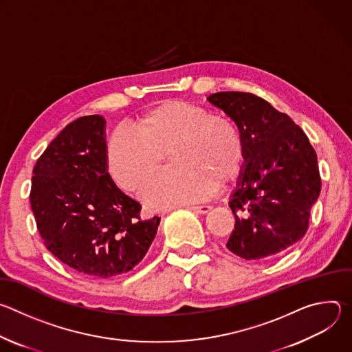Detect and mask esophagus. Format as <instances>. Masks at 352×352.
Returning <instances> with one entry per match:
<instances>
[{"mask_svg":"<svg viewBox=\"0 0 352 352\" xmlns=\"http://www.w3.org/2000/svg\"><path fill=\"white\" fill-rule=\"evenodd\" d=\"M188 209H189V210H193L195 213H199V214H206V213L210 212L212 208L202 205V206H188Z\"/></svg>","mask_w":352,"mask_h":352,"instance_id":"obj_1","label":"esophagus"}]
</instances>
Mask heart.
<instances>
[{"mask_svg": "<svg viewBox=\"0 0 352 352\" xmlns=\"http://www.w3.org/2000/svg\"><path fill=\"white\" fill-rule=\"evenodd\" d=\"M113 133L104 150L109 178L129 193H140L167 156L171 168L143 193L150 209H167L210 196L242 168L243 139L234 118L210 114L181 100H167Z\"/></svg>", "mask_w": 352, "mask_h": 352, "instance_id": "b5f03b06", "label": "heart"}]
</instances>
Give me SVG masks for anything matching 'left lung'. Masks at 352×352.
Returning <instances> with one entry per match:
<instances>
[{
  "label": "left lung",
  "instance_id": "8db88e82",
  "mask_svg": "<svg viewBox=\"0 0 352 352\" xmlns=\"http://www.w3.org/2000/svg\"><path fill=\"white\" fill-rule=\"evenodd\" d=\"M208 100L235 120L243 139L246 166L230 200L235 226L226 246L246 261L276 256L308 231L322 186L315 148L259 96L219 91Z\"/></svg>",
  "mask_w": 352,
  "mask_h": 352
}]
</instances>
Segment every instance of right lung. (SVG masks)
I'll list each match as a JSON object with an SVG mask.
<instances>
[{"label": "right lung", "instance_id": "1", "mask_svg": "<svg viewBox=\"0 0 352 352\" xmlns=\"http://www.w3.org/2000/svg\"><path fill=\"white\" fill-rule=\"evenodd\" d=\"M104 125L100 116L68 124L36 162L29 199L50 252L78 273L114 278L144 258L160 217L142 219L109 178Z\"/></svg>", "mask_w": 352, "mask_h": 352}]
</instances>
